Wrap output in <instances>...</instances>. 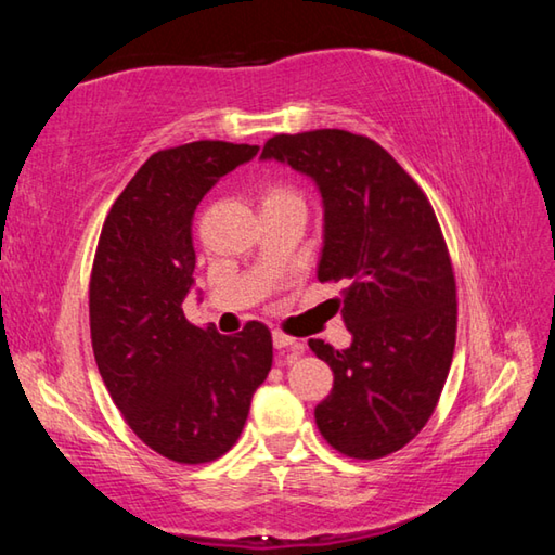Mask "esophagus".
Instances as JSON below:
<instances>
[{
  "label": "esophagus",
  "instance_id": "34e87169",
  "mask_svg": "<svg viewBox=\"0 0 555 555\" xmlns=\"http://www.w3.org/2000/svg\"><path fill=\"white\" fill-rule=\"evenodd\" d=\"M271 340H274L276 350H288L291 354H300V352H304V345H300V343L296 340V337H288V335L279 333V331H274V335H271Z\"/></svg>",
  "mask_w": 555,
  "mask_h": 555
}]
</instances>
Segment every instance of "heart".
<instances>
[{
	"label": "heart",
	"mask_w": 555,
	"mask_h": 555,
	"mask_svg": "<svg viewBox=\"0 0 555 555\" xmlns=\"http://www.w3.org/2000/svg\"><path fill=\"white\" fill-rule=\"evenodd\" d=\"M276 205H304L294 188L284 183H269L261 191V208H276Z\"/></svg>",
	"instance_id": "obj_1"
}]
</instances>
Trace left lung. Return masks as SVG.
Returning a JSON list of instances; mask_svg holds the SVG:
<instances>
[{
	"label": "left lung",
	"instance_id": "1",
	"mask_svg": "<svg viewBox=\"0 0 555 555\" xmlns=\"http://www.w3.org/2000/svg\"><path fill=\"white\" fill-rule=\"evenodd\" d=\"M323 198L318 279L340 281L350 347L308 340L331 364L333 391L315 424L337 453L377 460L426 426L455 350L457 304L448 247L424 191L367 137L315 129L269 139Z\"/></svg>",
	"mask_w": 555,
	"mask_h": 555
}]
</instances>
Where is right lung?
<instances>
[{
	"mask_svg": "<svg viewBox=\"0 0 555 555\" xmlns=\"http://www.w3.org/2000/svg\"><path fill=\"white\" fill-rule=\"evenodd\" d=\"M259 146L193 142L146 158L112 205L90 279L92 352L129 428L176 463H210L237 443L271 370V333L185 321L195 284L193 215Z\"/></svg>",
	"mask_w": 555,
	"mask_h": 555,
	"instance_id": "1",
	"label": "right lung"
}]
</instances>
